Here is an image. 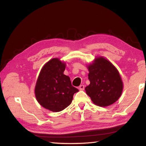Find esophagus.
Returning a JSON list of instances; mask_svg holds the SVG:
<instances>
[{"instance_id":"34e87169","label":"esophagus","mask_w":146,"mask_h":146,"mask_svg":"<svg viewBox=\"0 0 146 146\" xmlns=\"http://www.w3.org/2000/svg\"><path fill=\"white\" fill-rule=\"evenodd\" d=\"M79 90H83L85 89V86L83 85H80V86H79Z\"/></svg>"}]
</instances>
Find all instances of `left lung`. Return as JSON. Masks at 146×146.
<instances>
[{"label": "left lung", "mask_w": 146, "mask_h": 146, "mask_svg": "<svg viewBox=\"0 0 146 146\" xmlns=\"http://www.w3.org/2000/svg\"><path fill=\"white\" fill-rule=\"evenodd\" d=\"M90 84L86 93L95 104L107 107L113 104L120 97L123 83L116 68L106 59L99 57L88 66Z\"/></svg>", "instance_id": "1"}]
</instances>
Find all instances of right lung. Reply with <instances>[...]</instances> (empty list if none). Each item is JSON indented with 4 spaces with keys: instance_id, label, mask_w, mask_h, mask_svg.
<instances>
[{
    "instance_id": "obj_1",
    "label": "right lung",
    "mask_w": 146,
    "mask_h": 146,
    "mask_svg": "<svg viewBox=\"0 0 146 146\" xmlns=\"http://www.w3.org/2000/svg\"><path fill=\"white\" fill-rule=\"evenodd\" d=\"M64 63L53 58L42 67L37 80L35 95L39 104L52 111H60L71 104L78 90L64 75Z\"/></svg>"
}]
</instances>
